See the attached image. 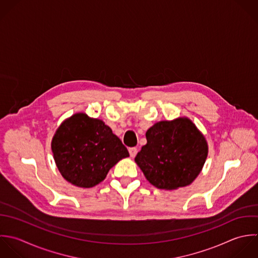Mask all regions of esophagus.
<instances>
[{"instance_id":"obj_1","label":"esophagus","mask_w":258,"mask_h":258,"mask_svg":"<svg viewBox=\"0 0 258 258\" xmlns=\"http://www.w3.org/2000/svg\"><path fill=\"white\" fill-rule=\"evenodd\" d=\"M128 152H130V156H131L132 158H135L136 155H137L138 149H137V148H130V149H128Z\"/></svg>"}]
</instances>
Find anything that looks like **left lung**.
I'll return each mask as SVG.
<instances>
[{
	"mask_svg": "<svg viewBox=\"0 0 258 258\" xmlns=\"http://www.w3.org/2000/svg\"><path fill=\"white\" fill-rule=\"evenodd\" d=\"M147 145L135 158L147 180L159 189L190 185L208 155L205 137L187 117L162 120L146 133Z\"/></svg>",
	"mask_w": 258,
	"mask_h": 258,
	"instance_id": "8db88e82",
	"label": "left lung"
}]
</instances>
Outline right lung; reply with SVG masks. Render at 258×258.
I'll return each instance as SVG.
<instances>
[{"instance_id": "1", "label": "right lung", "mask_w": 258, "mask_h": 258, "mask_svg": "<svg viewBox=\"0 0 258 258\" xmlns=\"http://www.w3.org/2000/svg\"><path fill=\"white\" fill-rule=\"evenodd\" d=\"M51 149L62 177L81 188L99 184L118 161L130 156L108 125L83 112L73 114L60 124Z\"/></svg>"}]
</instances>
